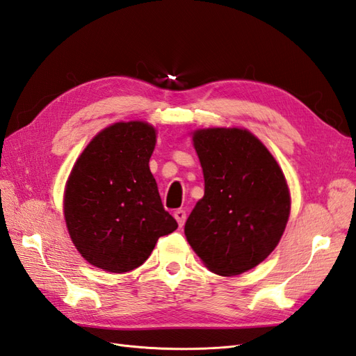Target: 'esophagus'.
<instances>
[{
    "label": "esophagus",
    "mask_w": 356,
    "mask_h": 356,
    "mask_svg": "<svg viewBox=\"0 0 356 356\" xmlns=\"http://www.w3.org/2000/svg\"><path fill=\"white\" fill-rule=\"evenodd\" d=\"M175 218H176L179 227H184V224L186 221V212L181 211V209H179V211L175 212Z\"/></svg>",
    "instance_id": "1"
}]
</instances>
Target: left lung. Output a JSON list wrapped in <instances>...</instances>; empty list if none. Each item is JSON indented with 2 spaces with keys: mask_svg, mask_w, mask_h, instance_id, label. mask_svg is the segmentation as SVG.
<instances>
[{
  "mask_svg": "<svg viewBox=\"0 0 356 356\" xmlns=\"http://www.w3.org/2000/svg\"><path fill=\"white\" fill-rule=\"evenodd\" d=\"M191 135L204 195L186 220V241L209 270L241 275L260 265L286 230L291 206L286 176L245 127H203Z\"/></svg>",
  "mask_w": 356,
  "mask_h": 356,
  "instance_id": "obj_1",
  "label": "left lung"
}]
</instances>
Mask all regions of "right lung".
<instances>
[{
  "label": "right lung",
  "instance_id": "add662e5",
  "mask_svg": "<svg viewBox=\"0 0 356 356\" xmlns=\"http://www.w3.org/2000/svg\"><path fill=\"white\" fill-rule=\"evenodd\" d=\"M156 127L117 122L97 132L72 167L63 215L72 242L91 266L124 273L149 259L177 229L162 206L149 161Z\"/></svg>",
  "mask_w": 356,
  "mask_h": 356
}]
</instances>
